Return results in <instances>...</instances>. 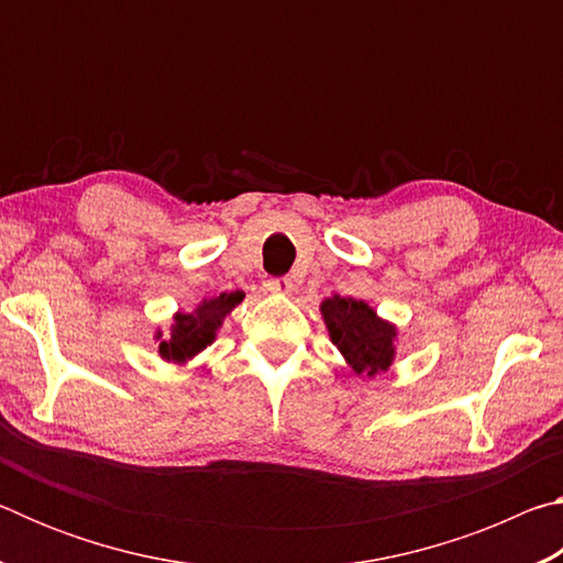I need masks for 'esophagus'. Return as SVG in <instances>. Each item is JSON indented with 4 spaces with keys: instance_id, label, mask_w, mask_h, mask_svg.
Segmentation results:
<instances>
[{
    "instance_id": "34e87169",
    "label": "esophagus",
    "mask_w": 563,
    "mask_h": 563,
    "mask_svg": "<svg viewBox=\"0 0 563 563\" xmlns=\"http://www.w3.org/2000/svg\"><path fill=\"white\" fill-rule=\"evenodd\" d=\"M265 290L273 295H288V292H292V280L288 278V275H283V278H271L268 283H265Z\"/></svg>"
}]
</instances>
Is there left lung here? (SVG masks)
Masks as SVG:
<instances>
[{"label":"left lung","instance_id":"1","mask_svg":"<svg viewBox=\"0 0 563 563\" xmlns=\"http://www.w3.org/2000/svg\"><path fill=\"white\" fill-rule=\"evenodd\" d=\"M320 312L332 345L357 377H375L393 367L397 328L379 318L365 300L332 295L320 302Z\"/></svg>","mask_w":563,"mask_h":563}]
</instances>
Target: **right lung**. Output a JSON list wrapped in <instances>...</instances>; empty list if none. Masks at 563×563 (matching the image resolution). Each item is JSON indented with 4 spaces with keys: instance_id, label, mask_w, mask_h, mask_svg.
I'll use <instances>...</instances> for the list:
<instances>
[{
    "instance_id": "add662e5",
    "label": "right lung",
    "mask_w": 563,
    "mask_h": 563,
    "mask_svg": "<svg viewBox=\"0 0 563 563\" xmlns=\"http://www.w3.org/2000/svg\"><path fill=\"white\" fill-rule=\"evenodd\" d=\"M245 295L241 290L235 292H221L216 298H206L196 305L190 312H176L174 325H170V335L161 340V332H156L158 355L164 362H174V365H186L194 360L198 352H203L208 345H213L216 332L221 330L225 316H231L238 302H243Z\"/></svg>"
}]
</instances>
